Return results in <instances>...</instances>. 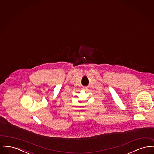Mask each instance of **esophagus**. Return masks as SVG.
<instances>
[{
    "instance_id": "obj_1",
    "label": "esophagus",
    "mask_w": 154,
    "mask_h": 154,
    "mask_svg": "<svg viewBox=\"0 0 154 154\" xmlns=\"http://www.w3.org/2000/svg\"><path fill=\"white\" fill-rule=\"evenodd\" d=\"M83 89H85V90H87V89H88V87H84Z\"/></svg>"
}]
</instances>
